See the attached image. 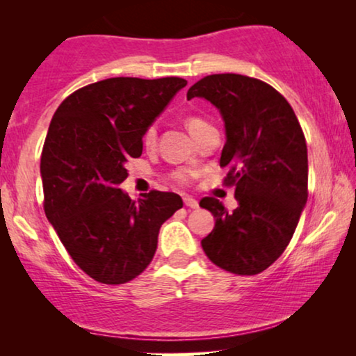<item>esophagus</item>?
Wrapping results in <instances>:
<instances>
[{
    "instance_id": "obj_1",
    "label": "esophagus",
    "mask_w": 356,
    "mask_h": 356,
    "mask_svg": "<svg viewBox=\"0 0 356 356\" xmlns=\"http://www.w3.org/2000/svg\"><path fill=\"white\" fill-rule=\"evenodd\" d=\"M183 202H184V206H188V207H191V209H197L199 207V202L193 196H183Z\"/></svg>"
}]
</instances>
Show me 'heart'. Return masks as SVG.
Listing matches in <instances>:
<instances>
[{"label": "heart", "instance_id": "1", "mask_svg": "<svg viewBox=\"0 0 356 356\" xmlns=\"http://www.w3.org/2000/svg\"><path fill=\"white\" fill-rule=\"evenodd\" d=\"M206 126H209V123L206 120H202L201 116H188L186 118V128L189 133H191V136H196L199 131L206 128ZM155 136H157V131H155V126L150 124L145 128L144 134H143V144L145 145V147H152V145L155 144ZM193 175L189 172H183V170H179V172H175L173 173V178L177 179V181L179 183H188L189 179H191Z\"/></svg>", "mask_w": 356, "mask_h": 356}]
</instances>
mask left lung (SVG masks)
I'll return each mask as SVG.
<instances>
[{
    "label": "left lung",
    "mask_w": 356,
    "mask_h": 356,
    "mask_svg": "<svg viewBox=\"0 0 356 356\" xmlns=\"http://www.w3.org/2000/svg\"><path fill=\"white\" fill-rule=\"evenodd\" d=\"M220 110L227 143L223 183L235 186L238 207L228 212L216 197L199 206L216 217L201 241L209 259L236 275H256L279 259L293 236L308 199L306 139L285 97L264 81L211 74L188 90Z\"/></svg>",
    "instance_id": "1"
}]
</instances>
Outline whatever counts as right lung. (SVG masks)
<instances>
[{"label":"right lung","instance_id":"right-lung-1","mask_svg":"<svg viewBox=\"0 0 356 356\" xmlns=\"http://www.w3.org/2000/svg\"><path fill=\"white\" fill-rule=\"evenodd\" d=\"M188 82L110 77L67 95L43 144V209L72 261L92 279L120 285L143 274L162 223L183 207L152 189L131 201L120 184L143 154V134Z\"/></svg>","mask_w":356,"mask_h":356}]
</instances>
